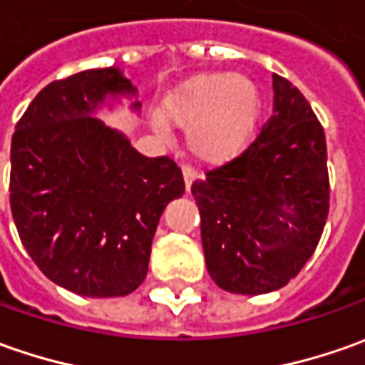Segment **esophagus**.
Masks as SVG:
<instances>
[{
  "instance_id": "34e87169",
  "label": "esophagus",
  "mask_w": 365,
  "mask_h": 365,
  "mask_svg": "<svg viewBox=\"0 0 365 365\" xmlns=\"http://www.w3.org/2000/svg\"><path fill=\"white\" fill-rule=\"evenodd\" d=\"M182 173H183V182H185V187H187V192H190V187H192V183L195 182V178H197V173H195L190 165H182Z\"/></svg>"
}]
</instances>
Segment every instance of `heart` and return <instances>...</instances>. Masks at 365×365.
<instances>
[{"instance_id":"heart-1","label":"heart","mask_w":365,"mask_h":365,"mask_svg":"<svg viewBox=\"0 0 365 365\" xmlns=\"http://www.w3.org/2000/svg\"><path fill=\"white\" fill-rule=\"evenodd\" d=\"M260 95L242 74L202 72L163 98L153 115L155 131H170L168 120L187 131L185 143L197 161L222 165L240 155L260 123Z\"/></svg>"}]
</instances>
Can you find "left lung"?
<instances>
[{"mask_svg":"<svg viewBox=\"0 0 365 365\" xmlns=\"http://www.w3.org/2000/svg\"><path fill=\"white\" fill-rule=\"evenodd\" d=\"M272 115L240 158L192 185L214 283L262 295L289 283L319 242L329 212L327 145L307 98L272 74Z\"/></svg>","mask_w":365,"mask_h":365,"instance_id":"1","label":"left lung"}]
</instances>
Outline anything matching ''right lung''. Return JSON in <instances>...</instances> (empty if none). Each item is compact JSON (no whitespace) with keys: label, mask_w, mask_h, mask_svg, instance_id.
<instances>
[{"label":"right lung","mask_w":365,"mask_h":365,"mask_svg":"<svg viewBox=\"0 0 365 365\" xmlns=\"http://www.w3.org/2000/svg\"><path fill=\"white\" fill-rule=\"evenodd\" d=\"M137 88L117 66L50 82L11 137L9 204L21 245L52 283L125 297L143 283L159 218L185 192L170 158H145L96 117Z\"/></svg>","instance_id":"add662e5"}]
</instances>
